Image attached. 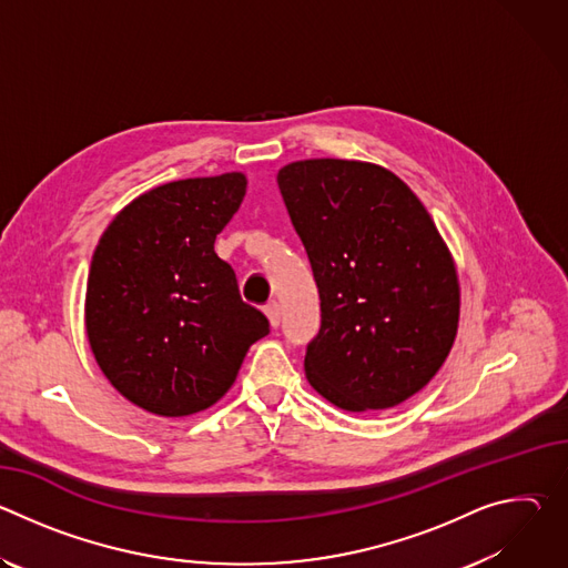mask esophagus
I'll use <instances>...</instances> for the list:
<instances>
[{
	"label": "esophagus",
	"mask_w": 568,
	"mask_h": 568,
	"mask_svg": "<svg viewBox=\"0 0 568 568\" xmlns=\"http://www.w3.org/2000/svg\"><path fill=\"white\" fill-rule=\"evenodd\" d=\"M265 314H267V318H270V323H272V328H278V326H281V305H278L276 301L265 307Z\"/></svg>",
	"instance_id": "34e87169"
}]
</instances>
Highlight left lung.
<instances>
[{"label": "left lung", "mask_w": 568, "mask_h": 568, "mask_svg": "<svg viewBox=\"0 0 568 568\" xmlns=\"http://www.w3.org/2000/svg\"><path fill=\"white\" fill-rule=\"evenodd\" d=\"M276 180L321 298L307 382L346 412L395 407L436 375L458 328V278L432 215L364 161H294Z\"/></svg>", "instance_id": "left-lung-1"}]
</instances>
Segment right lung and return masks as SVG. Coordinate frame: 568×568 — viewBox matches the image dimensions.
I'll return each mask as SVG.
<instances>
[{
  "label": "right lung",
  "mask_w": 568,
  "mask_h": 568,
  "mask_svg": "<svg viewBox=\"0 0 568 568\" xmlns=\"http://www.w3.org/2000/svg\"><path fill=\"white\" fill-rule=\"evenodd\" d=\"M245 189L240 173L156 186L99 240L85 298L90 346L112 386L150 414L211 407L270 333L213 250Z\"/></svg>",
  "instance_id": "1"
}]
</instances>
